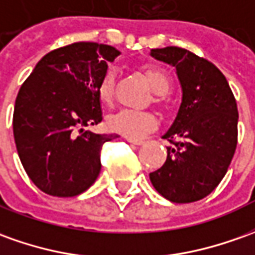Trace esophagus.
<instances>
[{"mask_svg": "<svg viewBox=\"0 0 255 255\" xmlns=\"http://www.w3.org/2000/svg\"><path fill=\"white\" fill-rule=\"evenodd\" d=\"M128 141L131 143V144H136V145H141L144 141L143 140H136V138H128Z\"/></svg>", "mask_w": 255, "mask_h": 255, "instance_id": "1", "label": "esophagus"}]
</instances>
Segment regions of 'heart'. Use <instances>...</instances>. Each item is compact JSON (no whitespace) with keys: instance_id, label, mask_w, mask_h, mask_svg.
<instances>
[{"instance_id":"obj_1","label":"heart","mask_w":255,"mask_h":255,"mask_svg":"<svg viewBox=\"0 0 255 255\" xmlns=\"http://www.w3.org/2000/svg\"><path fill=\"white\" fill-rule=\"evenodd\" d=\"M144 75L157 94H165L171 87V79L162 69L155 66L144 68ZM115 69L108 68L98 84V97L103 103H110L114 94ZM107 125L111 130L129 138H141L152 131L158 125L157 117L150 111L121 110L108 117Z\"/></svg>"}]
</instances>
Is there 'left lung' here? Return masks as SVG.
Segmentation results:
<instances>
[{"mask_svg":"<svg viewBox=\"0 0 255 255\" xmlns=\"http://www.w3.org/2000/svg\"><path fill=\"white\" fill-rule=\"evenodd\" d=\"M151 55L176 68L182 104L168 140L165 164L151 172L155 190L172 203L207 197L224 179L238 145V105L229 83L208 59L180 47L151 50Z\"/></svg>","mask_w":255,"mask_h":255,"instance_id":"obj_1","label":"left lung"}]
</instances>
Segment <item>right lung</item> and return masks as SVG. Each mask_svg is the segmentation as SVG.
<instances>
[{
  "mask_svg": "<svg viewBox=\"0 0 255 255\" xmlns=\"http://www.w3.org/2000/svg\"><path fill=\"white\" fill-rule=\"evenodd\" d=\"M121 52L105 44L73 43L51 51L17 93L13 137L24 171L45 194L73 197L101 171L100 152L118 134H96L100 124L98 84Z\"/></svg>",
  "mask_w": 255,
  "mask_h": 255,
  "instance_id": "right-lung-1",
  "label": "right lung"
}]
</instances>
